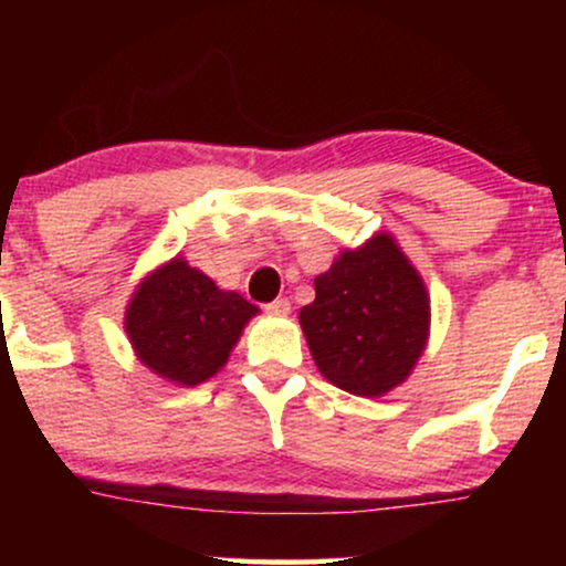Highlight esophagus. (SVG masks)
<instances>
[{
    "label": "esophagus",
    "mask_w": 566,
    "mask_h": 566,
    "mask_svg": "<svg viewBox=\"0 0 566 566\" xmlns=\"http://www.w3.org/2000/svg\"><path fill=\"white\" fill-rule=\"evenodd\" d=\"M290 308H292V305H290L287 297H276L274 303L265 305V311H271V314H276V316H287Z\"/></svg>",
    "instance_id": "34e87169"
}]
</instances>
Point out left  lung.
Returning <instances> with one entry per match:
<instances>
[{
  "label": "left lung",
  "mask_w": 566,
  "mask_h": 566,
  "mask_svg": "<svg viewBox=\"0 0 566 566\" xmlns=\"http://www.w3.org/2000/svg\"><path fill=\"white\" fill-rule=\"evenodd\" d=\"M314 287L301 327L324 378L356 396L399 386L423 354L431 314L423 279L394 239L378 233L340 252Z\"/></svg>",
  "instance_id": "8db88e82"
}]
</instances>
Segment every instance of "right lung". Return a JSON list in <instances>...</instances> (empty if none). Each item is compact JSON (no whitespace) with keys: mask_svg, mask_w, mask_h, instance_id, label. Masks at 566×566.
I'll return each instance as SVG.
<instances>
[{"mask_svg":"<svg viewBox=\"0 0 566 566\" xmlns=\"http://www.w3.org/2000/svg\"><path fill=\"white\" fill-rule=\"evenodd\" d=\"M255 314L239 292L218 290L210 276L175 258L140 284L125 324L143 365L178 386H197L226 365Z\"/></svg>","mask_w":566,"mask_h":566,"instance_id":"right-lung-1","label":"right lung"}]
</instances>
